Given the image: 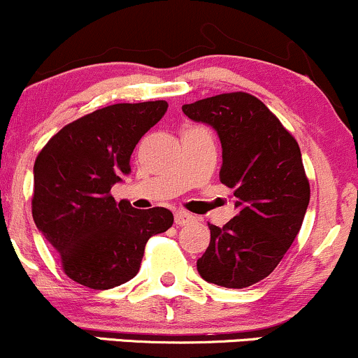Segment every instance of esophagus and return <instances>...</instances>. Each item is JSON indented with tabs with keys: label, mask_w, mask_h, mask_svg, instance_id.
Instances as JSON below:
<instances>
[{
	"label": "esophagus",
	"mask_w": 358,
	"mask_h": 358,
	"mask_svg": "<svg viewBox=\"0 0 358 358\" xmlns=\"http://www.w3.org/2000/svg\"><path fill=\"white\" fill-rule=\"evenodd\" d=\"M193 220H195V217H193L192 213L183 212V210L175 212V224L178 225V227H182V225H188V224H192Z\"/></svg>",
	"instance_id": "1"
}]
</instances>
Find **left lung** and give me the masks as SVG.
I'll return each mask as SVG.
<instances>
[{
  "mask_svg": "<svg viewBox=\"0 0 358 358\" xmlns=\"http://www.w3.org/2000/svg\"><path fill=\"white\" fill-rule=\"evenodd\" d=\"M192 121L210 126L222 145L220 182L234 190L237 215L208 224L210 244L196 261L205 281L248 287L268 278L301 229L310 183L296 139L261 101L220 94L182 106Z\"/></svg>",
  "mask_w": 358,
  "mask_h": 358,
  "instance_id": "left-lung-1",
  "label": "left lung"
}]
</instances>
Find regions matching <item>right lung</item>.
I'll list each match as a JSON object with an SVG mask.
<instances>
[{"label":"right lung","mask_w":358,"mask_h":358,"mask_svg":"<svg viewBox=\"0 0 358 358\" xmlns=\"http://www.w3.org/2000/svg\"><path fill=\"white\" fill-rule=\"evenodd\" d=\"M165 101L114 104L77 119L36 156L31 212L82 286L110 289L138 274L148 239L173 224L168 208L136 210L110 188L131 173L138 141L165 116Z\"/></svg>","instance_id":"obj_1"}]
</instances>
